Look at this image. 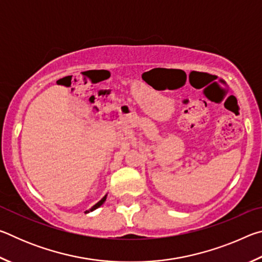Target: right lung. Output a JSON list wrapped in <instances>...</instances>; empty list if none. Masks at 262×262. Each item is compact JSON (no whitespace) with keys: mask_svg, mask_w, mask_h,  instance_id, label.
I'll list each match as a JSON object with an SVG mask.
<instances>
[{"mask_svg":"<svg viewBox=\"0 0 262 262\" xmlns=\"http://www.w3.org/2000/svg\"><path fill=\"white\" fill-rule=\"evenodd\" d=\"M105 200H106V196L105 198H103V199H101V200L98 202V203H96V205L94 206V207H92V208H90V209H89V210H86L85 212H89V211H92V210H95L96 209V208H98V207H100L101 205H103V203L105 202Z\"/></svg>","mask_w":262,"mask_h":262,"instance_id":"obj_1","label":"right lung"}]
</instances>
